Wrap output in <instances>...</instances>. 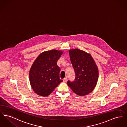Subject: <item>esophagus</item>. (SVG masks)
I'll use <instances>...</instances> for the list:
<instances>
[{
    "label": "esophagus",
    "instance_id": "34e87169",
    "mask_svg": "<svg viewBox=\"0 0 127 127\" xmlns=\"http://www.w3.org/2000/svg\"><path fill=\"white\" fill-rule=\"evenodd\" d=\"M63 80H64V82H67V78L66 77H65L64 78Z\"/></svg>",
    "mask_w": 127,
    "mask_h": 127
}]
</instances>
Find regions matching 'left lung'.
<instances>
[{"label":"left lung","mask_w":127,"mask_h":127,"mask_svg":"<svg viewBox=\"0 0 127 127\" xmlns=\"http://www.w3.org/2000/svg\"><path fill=\"white\" fill-rule=\"evenodd\" d=\"M76 77L67 84L76 94L84 96L93 91L97 83L99 72L91 55L78 49L69 51Z\"/></svg>","instance_id":"1"}]
</instances>
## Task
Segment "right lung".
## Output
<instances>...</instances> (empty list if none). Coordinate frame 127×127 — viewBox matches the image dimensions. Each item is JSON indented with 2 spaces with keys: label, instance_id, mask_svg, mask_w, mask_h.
<instances>
[{
  "label": "right lung",
  "instance_id": "1",
  "mask_svg": "<svg viewBox=\"0 0 127 127\" xmlns=\"http://www.w3.org/2000/svg\"><path fill=\"white\" fill-rule=\"evenodd\" d=\"M63 52L56 50L41 53L34 61L29 72L32 89L37 94L48 96L63 81L60 78V68L57 62Z\"/></svg>",
  "mask_w": 127,
  "mask_h": 127
}]
</instances>
